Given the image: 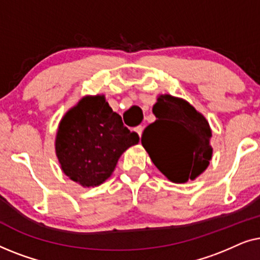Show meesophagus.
Returning <instances> with one entry per match:
<instances>
[{
  "instance_id": "esophagus-1",
  "label": "esophagus",
  "mask_w": 260,
  "mask_h": 260,
  "mask_svg": "<svg viewBox=\"0 0 260 260\" xmlns=\"http://www.w3.org/2000/svg\"><path fill=\"white\" fill-rule=\"evenodd\" d=\"M135 131H136V133L138 134V136H142V133H143V126H136V127H135Z\"/></svg>"
}]
</instances>
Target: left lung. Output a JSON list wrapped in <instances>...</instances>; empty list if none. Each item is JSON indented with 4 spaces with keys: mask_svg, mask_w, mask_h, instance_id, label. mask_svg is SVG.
Returning a JSON list of instances; mask_svg holds the SVG:
<instances>
[{
    "mask_svg": "<svg viewBox=\"0 0 260 260\" xmlns=\"http://www.w3.org/2000/svg\"><path fill=\"white\" fill-rule=\"evenodd\" d=\"M156 116L142 135V145L163 175L176 183L194 180L207 168L212 131L189 103L166 94L152 108Z\"/></svg>",
    "mask_w": 260,
    "mask_h": 260,
    "instance_id": "1",
    "label": "left lung"
}]
</instances>
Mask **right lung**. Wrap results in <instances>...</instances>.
Listing matches in <instances>:
<instances>
[{
  "label": "right lung",
  "mask_w": 260,
  "mask_h": 260,
  "mask_svg": "<svg viewBox=\"0 0 260 260\" xmlns=\"http://www.w3.org/2000/svg\"><path fill=\"white\" fill-rule=\"evenodd\" d=\"M140 136L124 126L104 95L85 97L59 124L55 151L62 172L84 187L110 177L118 158Z\"/></svg>",
  "instance_id": "add662e5"
}]
</instances>
